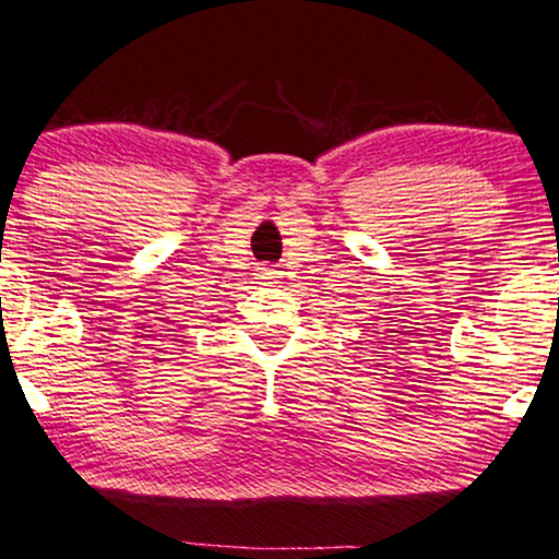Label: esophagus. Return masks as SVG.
Segmentation results:
<instances>
[{
    "mask_svg": "<svg viewBox=\"0 0 559 559\" xmlns=\"http://www.w3.org/2000/svg\"><path fill=\"white\" fill-rule=\"evenodd\" d=\"M272 274H274V272H269V269H264V272H261V280H274Z\"/></svg>",
    "mask_w": 559,
    "mask_h": 559,
    "instance_id": "1",
    "label": "esophagus"
}]
</instances>
